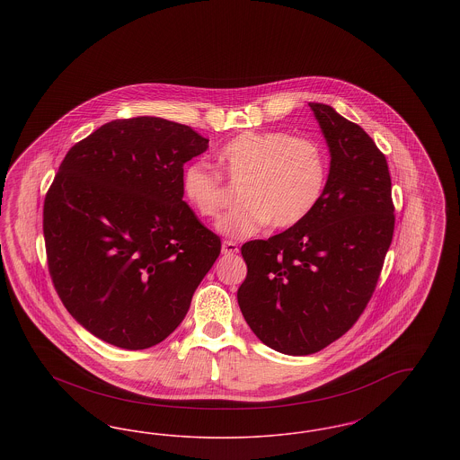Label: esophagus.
<instances>
[{"mask_svg":"<svg viewBox=\"0 0 460 460\" xmlns=\"http://www.w3.org/2000/svg\"><path fill=\"white\" fill-rule=\"evenodd\" d=\"M238 252H240V248H238L236 243H233V241H224L222 243V253L224 255H236Z\"/></svg>","mask_w":460,"mask_h":460,"instance_id":"34e87169","label":"esophagus"}]
</instances>
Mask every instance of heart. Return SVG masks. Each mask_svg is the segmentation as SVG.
<instances>
[{"label": "heart", "instance_id": "1", "mask_svg": "<svg viewBox=\"0 0 460 460\" xmlns=\"http://www.w3.org/2000/svg\"><path fill=\"white\" fill-rule=\"evenodd\" d=\"M217 164L229 181H243L240 207L217 224L229 238L253 236L269 222L276 229L300 224L317 207L328 182L323 146L283 131L241 132L217 152ZM181 188L205 219H217L227 205L222 177L201 160L184 167Z\"/></svg>", "mask_w": 460, "mask_h": 460}]
</instances>
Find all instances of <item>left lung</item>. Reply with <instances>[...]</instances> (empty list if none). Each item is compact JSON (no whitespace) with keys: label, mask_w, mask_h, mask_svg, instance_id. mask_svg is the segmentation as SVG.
<instances>
[{"label":"left lung","mask_w":460,"mask_h":460,"mask_svg":"<svg viewBox=\"0 0 460 460\" xmlns=\"http://www.w3.org/2000/svg\"><path fill=\"white\" fill-rule=\"evenodd\" d=\"M331 154L324 195L300 224L241 246L244 321L286 355L326 349L357 323L394 240L386 156L360 126L324 103H308Z\"/></svg>","instance_id":"obj_1"}]
</instances>
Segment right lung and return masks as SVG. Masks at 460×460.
<instances>
[{"label":"right lung","instance_id":"add662e5","mask_svg":"<svg viewBox=\"0 0 460 460\" xmlns=\"http://www.w3.org/2000/svg\"><path fill=\"white\" fill-rule=\"evenodd\" d=\"M208 148L188 126L117 119L75 143L43 208L48 269L70 315L126 350L164 341L188 314L220 238L182 201V167Z\"/></svg>","mask_w":460,"mask_h":460}]
</instances>
